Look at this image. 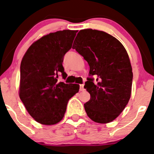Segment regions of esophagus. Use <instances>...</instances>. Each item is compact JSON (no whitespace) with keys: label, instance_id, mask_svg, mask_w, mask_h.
<instances>
[{"label":"esophagus","instance_id":"34e87169","mask_svg":"<svg viewBox=\"0 0 154 154\" xmlns=\"http://www.w3.org/2000/svg\"><path fill=\"white\" fill-rule=\"evenodd\" d=\"M85 90V88H84V85H79V90H80V91H84V90Z\"/></svg>","mask_w":154,"mask_h":154}]
</instances>
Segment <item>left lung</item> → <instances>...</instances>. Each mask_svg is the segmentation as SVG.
I'll use <instances>...</instances> for the list:
<instances>
[{
	"instance_id": "8db88e82",
	"label": "left lung",
	"mask_w": 154,
	"mask_h": 154,
	"mask_svg": "<svg viewBox=\"0 0 154 154\" xmlns=\"http://www.w3.org/2000/svg\"><path fill=\"white\" fill-rule=\"evenodd\" d=\"M72 49L90 66L84 88L90 100L84 104L90 119L98 123L112 122L123 112L131 98L132 67L126 50L114 36L91 29L80 30Z\"/></svg>"
}]
</instances>
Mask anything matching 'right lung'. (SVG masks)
Masks as SVG:
<instances>
[{
  "label": "right lung",
  "instance_id": "1",
  "mask_svg": "<svg viewBox=\"0 0 154 154\" xmlns=\"http://www.w3.org/2000/svg\"><path fill=\"white\" fill-rule=\"evenodd\" d=\"M77 31L63 30L42 36L28 49L21 60L19 97L29 115L43 125L60 122L69 100L79 85L58 82L64 54L72 48Z\"/></svg>",
  "mask_w": 154,
  "mask_h": 154
}]
</instances>
